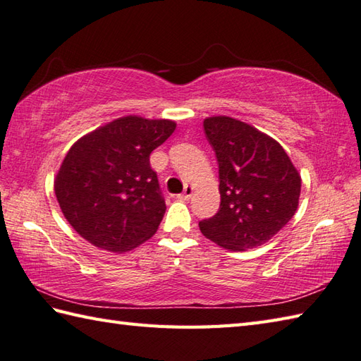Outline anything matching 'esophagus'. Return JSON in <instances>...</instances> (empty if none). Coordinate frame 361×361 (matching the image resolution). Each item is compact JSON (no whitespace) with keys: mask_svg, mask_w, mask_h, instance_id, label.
<instances>
[{"mask_svg":"<svg viewBox=\"0 0 361 361\" xmlns=\"http://www.w3.org/2000/svg\"><path fill=\"white\" fill-rule=\"evenodd\" d=\"M192 194H194V188H192V186H186V188H185V192L180 194L176 198H178V200L186 202V200H189L190 197H192Z\"/></svg>","mask_w":361,"mask_h":361,"instance_id":"obj_1","label":"esophagus"}]
</instances>
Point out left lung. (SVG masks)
<instances>
[{"label": "left lung", "mask_w": 361, "mask_h": 361, "mask_svg": "<svg viewBox=\"0 0 361 361\" xmlns=\"http://www.w3.org/2000/svg\"><path fill=\"white\" fill-rule=\"evenodd\" d=\"M203 127L219 164L220 208L198 221L200 231L231 251L259 247L295 216L301 176L282 145L255 127L226 116Z\"/></svg>", "instance_id": "8db88e82"}]
</instances>
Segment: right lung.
<instances>
[{
	"label": "right lung",
	"mask_w": 361,
	"mask_h": 361,
	"mask_svg": "<svg viewBox=\"0 0 361 361\" xmlns=\"http://www.w3.org/2000/svg\"><path fill=\"white\" fill-rule=\"evenodd\" d=\"M175 122L126 116L75 142L56 178L63 216L97 248L128 251L157 233L166 203L150 153Z\"/></svg>",
	"instance_id": "obj_1"
}]
</instances>
